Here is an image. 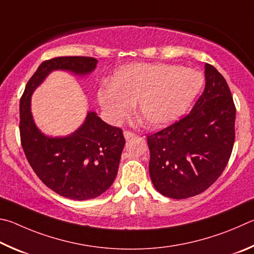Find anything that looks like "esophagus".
<instances>
[{"label": "esophagus", "instance_id": "34e87169", "mask_svg": "<svg viewBox=\"0 0 254 254\" xmlns=\"http://www.w3.org/2000/svg\"><path fill=\"white\" fill-rule=\"evenodd\" d=\"M135 136H136V135H135L132 131H128V130H125V131H124V137H125V138H126L127 140L132 138V137H135Z\"/></svg>", "mask_w": 254, "mask_h": 254}]
</instances>
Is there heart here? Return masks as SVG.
<instances>
[{"label": "heart", "mask_w": 254, "mask_h": 254, "mask_svg": "<svg viewBox=\"0 0 254 254\" xmlns=\"http://www.w3.org/2000/svg\"><path fill=\"white\" fill-rule=\"evenodd\" d=\"M203 86L196 70L164 64H132L120 68L98 90V101L111 124L129 117L137 101L146 127L163 128L183 116Z\"/></svg>", "instance_id": "b5f03b06"}]
</instances>
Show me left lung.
I'll use <instances>...</instances> for the list:
<instances>
[{
	"label": "left lung",
	"mask_w": 254,
	"mask_h": 254,
	"mask_svg": "<svg viewBox=\"0 0 254 254\" xmlns=\"http://www.w3.org/2000/svg\"><path fill=\"white\" fill-rule=\"evenodd\" d=\"M205 88L190 113L147 136L149 175L164 196L183 199L207 190L232 153L235 106L225 79L205 64Z\"/></svg>",
	"instance_id": "1"
}]
</instances>
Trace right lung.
Here are the masks:
<instances>
[{
    "label": "right lung",
    "instance_id": "right-lung-1",
    "mask_svg": "<svg viewBox=\"0 0 254 254\" xmlns=\"http://www.w3.org/2000/svg\"><path fill=\"white\" fill-rule=\"evenodd\" d=\"M98 61L90 57H58L43 61L26 83L20 100L21 144L35 174L49 189L77 201L99 196L117 176L125 146L123 130L89 111L83 124L71 135L46 136L31 113V96L55 70L86 75Z\"/></svg>",
    "mask_w": 254,
    "mask_h": 254
}]
</instances>
